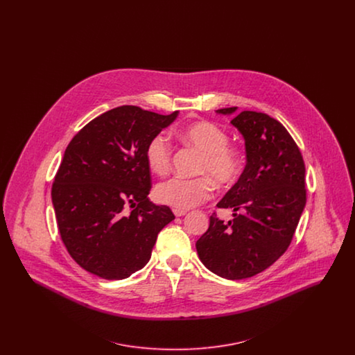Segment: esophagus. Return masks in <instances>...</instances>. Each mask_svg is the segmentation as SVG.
<instances>
[{"mask_svg":"<svg viewBox=\"0 0 355 355\" xmlns=\"http://www.w3.org/2000/svg\"><path fill=\"white\" fill-rule=\"evenodd\" d=\"M173 213H174V216H175V217H182V216H185L186 210H181V209H173Z\"/></svg>","mask_w":355,"mask_h":355,"instance_id":"obj_1","label":"esophagus"}]
</instances>
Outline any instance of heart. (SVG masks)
<instances>
[{"mask_svg":"<svg viewBox=\"0 0 355 355\" xmlns=\"http://www.w3.org/2000/svg\"><path fill=\"white\" fill-rule=\"evenodd\" d=\"M186 144L202 152L196 178L173 177L155 189L159 202L186 210L205 202L213 196L214 182L222 186L233 185L243 169L242 152L229 144L227 132L210 121H200L180 130ZM146 162L157 175H165L171 166V145L165 135L153 137L146 146Z\"/></svg>","mask_w":355,"mask_h":355,"instance_id":"obj_1","label":"heart"}]
</instances>
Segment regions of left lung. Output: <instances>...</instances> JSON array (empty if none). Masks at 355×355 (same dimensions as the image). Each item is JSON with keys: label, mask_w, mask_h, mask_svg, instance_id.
I'll use <instances>...</instances> for the list:
<instances>
[{"label": "left lung", "mask_w": 355, "mask_h": 355, "mask_svg": "<svg viewBox=\"0 0 355 355\" xmlns=\"http://www.w3.org/2000/svg\"><path fill=\"white\" fill-rule=\"evenodd\" d=\"M236 107L217 110L234 114ZM245 139L246 166L196 243L203 265L226 279H243L268 269L285 253L306 205L304 162L285 126L265 113L245 110L230 121Z\"/></svg>", "instance_id": "obj_1"}]
</instances>
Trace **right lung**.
<instances>
[{"label": "right lung", "mask_w": 355, "mask_h": 355, "mask_svg": "<svg viewBox=\"0 0 355 355\" xmlns=\"http://www.w3.org/2000/svg\"><path fill=\"white\" fill-rule=\"evenodd\" d=\"M177 116L123 105L92 119L70 141L51 201L61 239L85 270L105 279L130 277L149 262L158 233L175 218L148 198L145 153Z\"/></svg>", "instance_id": "obj_1"}]
</instances>
